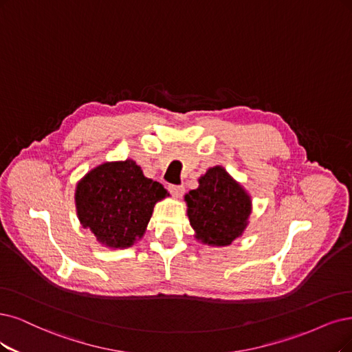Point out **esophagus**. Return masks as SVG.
Instances as JSON below:
<instances>
[{
	"label": "esophagus",
	"mask_w": 352,
	"mask_h": 352,
	"mask_svg": "<svg viewBox=\"0 0 352 352\" xmlns=\"http://www.w3.org/2000/svg\"><path fill=\"white\" fill-rule=\"evenodd\" d=\"M168 190H169V192H171L173 196L177 197V199H179V197L184 194V187H183V186H169Z\"/></svg>",
	"instance_id": "esophagus-1"
}]
</instances>
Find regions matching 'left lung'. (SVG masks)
I'll return each instance as SVG.
<instances>
[{
  "instance_id": "left-lung-1",
  "label": "left lung",
  "mask_w": 352,
  "mask_h": 352,
  "mask_svg": "<svg viewBox=\"0 0 352 352\" xmlns=\"http://www.w3.org/2000/svg\"><path fill=\"white\" fill-rule=\"evenodd\" d=\"M194 238L209 246H229L250 225L252 199L222 165L200 175L199 187L184 196Z\"/></svg>"
}]
</instances>
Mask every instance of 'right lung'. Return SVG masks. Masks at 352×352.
<instances>
[{
	"instance_id": "right-lung-1",
	"label": "right lung",
	"mask_w": 352,
	"mask_h": 352,
	"mask_svg": "<svg viewBox=\"0 0 352 352\" xmlns=\"http://www.w3.org/2000/svg\"><path fill=\"white\" fill-rule=\"evenodd\" d=\"M168 196L129 158L89 169L76 183L74 199L81 226L106 248L124 250L143 238L155 204Z\"/></svg>"
}]
</instances>
